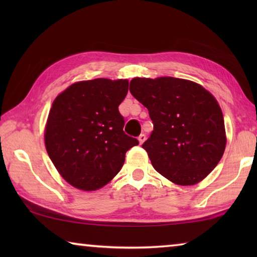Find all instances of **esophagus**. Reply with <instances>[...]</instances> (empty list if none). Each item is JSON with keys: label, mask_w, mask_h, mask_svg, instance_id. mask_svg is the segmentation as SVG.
Wrapping results in <instances>:
<instances>
[{"label": "esophagus", "mask_w": 257, "mask_h": 257, "mask_svg": "<svg viewBox=\"0 0 257 257\" xmlns=\"http://www.w3.org/2000/svg\"><path fill=\"white\" fill-rule=\"evenodd\" d=\"M145 139H146V136L144 134H142V135H139L138 136V141H139V144H143V143L145 142Z\"/></svg>", "instance_id": "1"}]
</instances>
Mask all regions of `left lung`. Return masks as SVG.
Returning <instances> with one entry per match:
<instances>
[{"label": "left lung", "mask_w": 257, "mask_h": 257, "mask_svg": "<svg viewBox=\"0 0 257 257\" xmlns=\"http://www.w3.org/2000/svg\"><path fill=\"white\" fill-rule=\"evenodd\" d=\"M129 89L153 122L143 149L155 170L181 186L203 180L220 162L227 142L213 95L196 82L173 77L134 78Z\"/></svg>", "instance_id": "8db88e82"}]
</instances>
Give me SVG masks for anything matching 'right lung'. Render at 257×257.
Here are the masks:
<instances>
[{
  "label": "right lung",
  "mask_w": 257,
  "mask_h": 257,
  "mask_svg": "<svg viewBox=\"0 0 257 257\" xmlns=\"http://www.w3.org/2000/svg\"><path fill=\"white\" fill-rule=\"evenodd\" d=\"M128 80L79 81L54 99L45 129V146L63 179L81 190L105 186L139 144L123 132L119 105Z\"/></svg>",
  "instance_id": "right-lung-1"
}]
</instances>
